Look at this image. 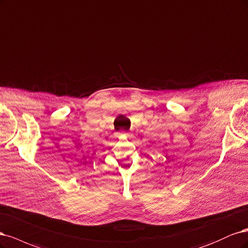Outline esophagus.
Returning a JSON list of instances; mask_svg holds the SVG:
<instances>
[{
	"instance_id": "obj_1",
	"label": "esophagus",
	"mask_w": 248,
	"mask_h": 248,
	"mask_svg": "<svg viewBox=\"0 0 248 248\" xmlns=\"http://www.w3.org/2000/svg\"><path fill=\"white\" fill-rule=\"evenodd\" d=\"M122 134H124V135H127V132H126V131H122Z\"/></svg>"
}]
</instances>
